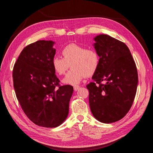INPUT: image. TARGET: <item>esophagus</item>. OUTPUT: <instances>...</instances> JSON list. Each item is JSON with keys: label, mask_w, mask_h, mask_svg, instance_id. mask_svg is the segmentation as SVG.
<instances>
[{"label": "esophagus", "mask_w": 153, "mask_h": 153, "mask_svg": "<svg viewBox=\"0 0 153 153\" xmlns=\"http://www.w3.org/2000/svg\"><path fill=\"white\" fill-rule=\"evenodd\" d=\"M79 88H80V86L75 85L74 86V90H75V91H77L78 89H79Z\"/></svg>", "instance_id": "obj_1"}]
</instances>
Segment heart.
Masks as SVG:
<instances>
[{"label": "heart", "mask_w": 153, "mask_h": 153, "mask_svg": "<svg viewBox=\"0 0 153 153\" xmlns=\"http://www.w3.org/2000/svg\"><path fill=\"white\" fill-rule=\"evenodd\" d=\"M61 53L62 58H53L52 66L59 75H64L70 66L71 69L63 79L64 84H78L85 76L93 75L98 68L100 59L94 50L70 44L64 47Z\"/></svg>", "instance_id": "b5f03b06"}]
</instances>
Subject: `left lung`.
I'll return each instance as SVG.
<instances>
[{"instance_id": "1", "label": "left lung", "mask_w": 153, "mask_h": 153, "mask_svg": "<svg viewBox=\"0 0 153 153\" xmlns=\"http://www.w3.org/2000/svg\"><path fill=\"white\" fill-rule=\"evenodd\" d=\"M94 39L100 62L92 77L94 82L86 86L89 106L98 121L109 124L123 119L131 108L137 89V69L123 42L106 34L98 35ZM102 81L105 84H101Z\"/></svg>"}]
</instances>
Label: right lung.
<instances>
[{
  "instance_id": "add662e5",
  "label": "right lung",
  "mask_w": 153,
  "mask_h": 153,
  "mask_svg": "<svg viewBox=\"0 0 153 153\" xmlns=\"http://www.w3.org/2000/svg\"><path fill=\"white\" fill-rule=\"evenodd\" d=\"M52 41L39 40L25 47L13 70V86L22 110L39 126L55 128L65 121L73 92L71 85H59L52 59Z\"/></svg>"
}]
</instances>
